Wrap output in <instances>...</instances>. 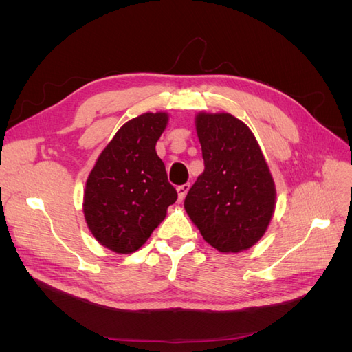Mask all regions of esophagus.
<instances>
[{
  "instance_id": "obj_1",
  "label": "esophagus",
  "mask_w": 352,
  "mask_h": 352,
  "mask_svg": "<svg viewBox=\"0 0 352 352\" xmlns=\"http://www.w3.org/2000/svg\"><path fill=\"white\" fill-rule=\"evenodd\" d=\"M189 188H190V185H189V184H184V185L177 186V197H179V201H184V199H185V197H186V194H188Z\"/></svg>"
}]
</instances>
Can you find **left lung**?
<instances>
[{"instance_id": "left-lung-1", "label": "left lung", "mask_w": 352, "mask_h": 352, "mask_svg": "<svg viewBox=\"0 0 352 352\" xmlns=\"http://www.w3.org/2000/svg\"><path fill=\"white\" fill-rule=\"evenodd\" d=\"M204 172L185 198L188 216L211 247L239 252L257 243L272 220L276 189L250 127L229 113L195 119Z\"/></svg>"}]
</instances>
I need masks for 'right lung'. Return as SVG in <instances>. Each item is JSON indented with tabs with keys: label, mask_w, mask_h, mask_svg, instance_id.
Segmentation results:
<instances>
[{
	"label": "right lung",
	"mask_w": 352,
	"mask_h": 352,
	"mask_svg": "<svg viewBox=\"0 0 352 352\" xmlns=\"http://www.w3.org/2000/svg\"><path fill=\"white\" fill-rule=\"evenodd\" d=\"M167 120L166 113H145L124 123L87 180L85 220L94 238L117 254L140 250L177 199L155 153Z\"/></svg>",
	"instance_id": "right-lung-1"
}]
</instances>
